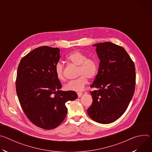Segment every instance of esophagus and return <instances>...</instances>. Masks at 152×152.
Segmentation results:
<instances>
[{
	"mask_svg": "<svg viewBox=\"0 0 152 152\" xmlns=\"http://www.w3.org/2000/svg\"><path fill=\"white\" fill-rule=\"evenodd\" d=\"M77 96L79 97H80L82 95V93H81V92H78V93H77Z\"/></svg>",
	"mask_w": 152,
	"mask_h": 152,
	"instance_id": "obj_1",
	"label": "esophagus"
}]
</instances>
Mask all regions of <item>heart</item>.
<instances>
[{
	"label": "heart",
	"mask_w": 152,
	"mask_h": 152,
	"mask_svg": "<svg viewBox=\"0 0 152 152\" xmlns=\"http://www.w3.org/2000/svg\"><path fill=\"white\" fill-rule=\"evenodd\" d=\"M67 59L75 66H78L77 79L70 80L64 86V88L67 91H80L87 83V78L93 79L97 73L98 66L96 61L91 58H87L84 53L75 50L67 56ZM55 72L57 79L64 81L65 77V67L61 62L56 64Z\"/></svg>",
	"instance_id": "heart-1"
}]
</instances>
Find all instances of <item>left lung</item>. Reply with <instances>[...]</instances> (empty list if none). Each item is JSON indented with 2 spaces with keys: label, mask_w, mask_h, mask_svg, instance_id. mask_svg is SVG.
<instances>
[{
  "label": "left lung",
  "mask_w": 152,
  "mask_h": 152,
  "mask_svg": "<svg viewBox=\"0 0 152 152\" xmlns=\"http://www.w3.org/2000/svg\"><path fill=\"white\" fill-rule=\"evenodd\" d=\"M100 61L91 88L90 117L102 124L111 123L126 111L135 91L136 75L134 61L125 49L111 42L94 45Z\"/></svg>",
  "instance_id": "obj_1"
}]
</instances>
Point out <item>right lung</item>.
Instances as JSON below:
<instances>
[{"mask_svg": "<svg viewBox=\"0 0 152 152\" xmlns=\"http://www.w3.org/2000/svg\"><path fill=\"white\" fill-rule=\"evenodd\" d=\"M58 48L41 46L21 59L18 66L17 94L28 119L46 130L58 126L66 118V103L77 97L75 91L60 90L55 67L60 59Z\"/></svg>", "mask_w": 152, "mask_h": 152, "instance_id": "add662e5", "label": "right lung"}]
</instances>
